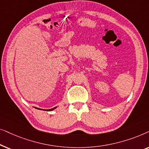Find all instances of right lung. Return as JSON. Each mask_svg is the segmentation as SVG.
I'll use <instances>...</instances> for the list:
<instances>
[{"instance_id":"obj_1","label":"right lung","mask_w":149,"mask_h":149,"mask_svg":"<svg viewBox=\"0 0 149 149\" xmlns=\"http://www.w3.org/2000/svg\"><path fill=\"white\" fill-rule=\"evenodd\" d=\"M56 107H55V108H53V109H49V110H47V111H53V110H54L55 109H56ZM41 110V109H40Z\"/></svg>"}]
</instances>
